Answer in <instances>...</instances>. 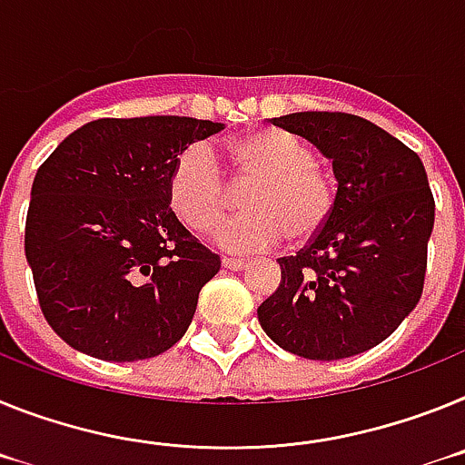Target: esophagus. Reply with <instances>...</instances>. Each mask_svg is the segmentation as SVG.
Masks as SVG:
<instances>
[{"label": "esophagus", "instance_id": "esophagus-1", "mask_svg": "<svg viewBox=\"0 0 465 465\" xmlns=\"http://www.w3.org/2000/svg\"><path fill=\"white\" fill-rule=\"evenodd\" d=\"M222 264H224V269H229V272H241V269H245V266H248V262L233 260V257H224V260H222Z\"/></svg>", "mask_w": 465, "mask_h": 465}]
</instances>
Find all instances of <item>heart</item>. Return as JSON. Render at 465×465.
Masks as SVG:
<instances>
[{"label":"heart","instance_id":"heart-1","mask_svg":"<svg viewBox=\"0 0 465 465\" xmlns=\"http://www.w3.org/2000/svg\"><path fill=\"white\" fill-rule=\"evenodd\" d=\"M222 154L233 183H252L243 193L248 213L232 217L217 232L224 250L255 252L285 236L292 243H306L328 224L337 189L304 140L262 128L227 143ZM168 201L192 232L208 233L220 224L232 205V189L208 144H189L177 156L168 175Z\"/></svg>","mask_w":465,"mask_h":465}]
</instances>
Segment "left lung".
<instances>
[{
    "label": "left lung",
    "mask_w": 465,
    "mask_h": 465,
    "mask_svg": "<svg viewBox=\"0 0 465 465\" xmlns=\"http://www.w3.org/2000/svg\"><path fill=\"white\" fill-rule=\"evenodd\" d=\"M272 124L332 161L337 201L322 232L278 260L281 285L257 309L262 330L309 361L370 351L421 300L435 222L421 159L377 124L344 112H294Z\"/></svg>",
    "instance_id": "obj_1"
}]
</instances>
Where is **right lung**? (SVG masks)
<instances>
[{
    "instance_id": "add662e5",
    "label": "right lung",
    "mask_w": 465,
    "mask_h": 465,
    "mask_svg": "<svg viewBox=\"0 0 465 465\" xmlns=\"http://www.w3.org/2000/svg\"><path fill=\"white\" fill-rule=\"evenodd\" d=\"M222 128L192 116L98 119L39 165L25 257L44 318L72 349L133 362L184 337L220 257L175 217L168 175Z\"/></svg>"
}]
</instances>
